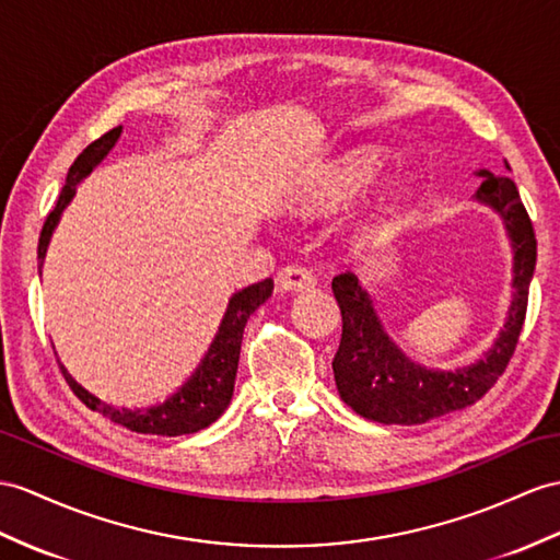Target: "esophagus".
Here are the masks:
<instances>
[{
    "instance_id": "34e87169",
    "label": "esophagus",
    "mask_w": 560,
    "mask_h": 560,
    "mask_svg": "<svg viewBox=\"0 0 560 560\" xmlns=\"http://www.w3.org/2000/svg\"><path fill=\"white\" fill-rule=\"evenodd\" d=\"M276 282L280 292H302L313 288V284H316V278H313V272L306 270L304 266H284L278 270Z\"/></svg>"
}]
</instances>
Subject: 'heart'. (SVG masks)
Segmentation results:
<instances>
[{"instance_id":"b5f03b06","label":"heart","mask_w":560,"mask_h":560,"mask_svg":"<svg viewBox=\"0 0 560 560\" xmlns=\"http://www.w3.org/2000/svg\"><path fill=\"white\" fill-rule=\"evenodd\" d=\"M380 163H383V159L375 149H351V152L335 159L330 166L320 171L316 180L306 187L304 207L332 209L337 203L359 195L375 177Z\"/></svg>"}]
</instances>
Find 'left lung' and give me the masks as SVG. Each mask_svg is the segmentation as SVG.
I'll return each mask as SVG.
<instances>
[{
	"label": "left lung",
	"instance_id": "8db88e82",
	"mask_svg": "<svg viewBox=\"0 0 560 560\" xmlns=\"http://www.w3.org/2000/svg\"><path fill=\"white\" fill-rule=\"evenodd\" d=\"M477 175L482 177V185L477 187L475 199L501 215L513 247V302L492 349L480 359L452 371L411 361L385 332L373 299L361 288L359 278L342 272L332 280V292L342 311V342L332 361L335 383L342 401L368 420L385 425H420L466 408L492 389L513 357L537 264L535 228L509 175H494L485 168Z\"/></svg>",
	"mask_w": 560,
	"mask_h": 560
}]
</instances>
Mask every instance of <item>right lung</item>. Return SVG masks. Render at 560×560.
I'll use <instances>...</instances> for the list:
<instances>
[{
    "label": "right lung",
    "mask_w": 560,
    "mask_h": 560,
    "mask_svg": "<svg viewBox=\"0 0 560 560\" xmlns=\"http://www.w3.org/2000/svg\"><path fill=\"white\" fill-rule=\"evenodd\" d=\"M120 130L122 128L118 126L114 130H108L106 135H102L100 140H94L85 152L73 161V166L68 168L66 183L57 199V207L49 211L47 221L43 225V233H39V242H37L39 270H43V261H45L54 228L59 225L63 209L71 203L78 183L83 180V177H88L92 168L100 166L104 156L112 152L114 144L120 138ZM270 292H272V280L268 278L256 284H249V288H244L230 296L225 316L221 325H218V332L213 337L209 351L203 353L201 363L195 368V373L185 380V385L177 387V392H173L166 401H159L147 408H116L94 397V394H90L85 387H80L61 365L66 383L71 385L75 397L88 408H92V411L106 416L108 420H114L118 425L128 428L132 432L161 434V438H177V434L199 432L221 418L230 399H233L244 325H247L252 313L266 302Z\"/></svg>",
    "instance_id": "right-lung-1"
}]
</instances>
